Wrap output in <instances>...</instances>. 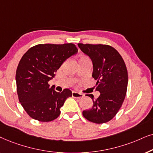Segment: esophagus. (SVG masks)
Instances as JSON below:
<instances>
[{"instance_id": "1", "label": "esophagus", "mask_w": 153, "mask_h": 153, "mask_svg": "<svg viewBox=\"0 0 153 153\" xmlns=\"http://www.w3.org/2000/svg\"><path fill=\"white\" fill-rule=\"evenodd\" d=\"M72 97L73 98H78V99H80V98H82L84 97V95L82 94L76 92V91H73L72 92Z\"/></svg>"}]
</instances>
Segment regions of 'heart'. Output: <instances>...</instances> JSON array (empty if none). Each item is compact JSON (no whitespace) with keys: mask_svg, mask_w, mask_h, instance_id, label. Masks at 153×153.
<instances>
[{"mask_svg":"<svg viewBox=\"0 0 153 153\" xmlns=\"http://www.w3.org/2000/svg\"><path fill=\"white\" fill-rule=\"evenodd\" d=\"M82 58H85V57H82Z\"/></svg>","mask_w":153,"mask_h":153,"instance_id":"b5f03b06","label":"heart"}]
</instances>
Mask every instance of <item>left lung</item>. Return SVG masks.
Here are the masks:
<instances>
[{
	"label": "left lung",
	"mask_w": 153,
	"mask_h": 153,
	"mask_svg": "<svg viewBox=\"0 0 153 153\" xmlns=\"http://www.w3.org/2000/svg\"><path fill=\"white\" fill-rule=\"evenodd\" d=\"M78 45L92 62V77L97 80L96 90L100 92L97 99L93 94H87L92 99L93 105L83 111L82 115L91 123H105L115 117L125 100L128 84L125 63L119 52L110 45L82 43Z\"/></svg>",
	"instance_id": "obj_1"
}]
</instances>
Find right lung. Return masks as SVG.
<instances>
[{"label":"right lung","mask_w":153,"mask_h":153,"mask_svg":"<svg viewBox=\"0 0 153 153\" xmlns=\"http://www.w3.org/2000/svg\"><path fill=\"white\" fill-rule=\"evenodd\" d=\"M78 52L73 43L39 44L30 48L22 56L16 71L19 102L28 115L40 122H50L60 115V108L72 91L57 92L48 82L62 64Z\"/></svg>","instance_id":"add662e5"}]
</instances>
